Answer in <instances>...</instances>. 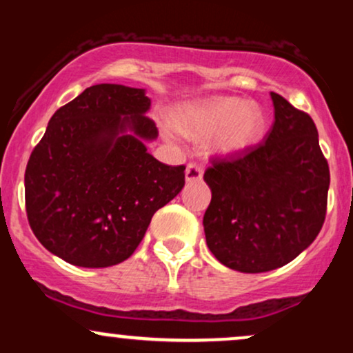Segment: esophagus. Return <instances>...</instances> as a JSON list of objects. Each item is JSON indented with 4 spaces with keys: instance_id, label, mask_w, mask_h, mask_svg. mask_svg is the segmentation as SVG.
Returning <instances> with one entry per match:
<instances>
[{
    "instance_id": "1",
    "label": "esophagus",
    "mask_w": 353,
    "mask_h": 353,
    "mask_svg": "<svg viewBox=\"0 0 353 353\" xmlns=\"http://www.w3.org/2000/svg\"><path fill=\"white\" fill-rule=\"evenodd\" d=\"M202 174H204V169H202V165L197 163H189L188 168H185V179L189 182L201 181Z\"/></svg>"
}]
</instances>
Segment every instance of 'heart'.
I'll return each mask as SVG.
<instances>
[{"mask_svg": "<svg viewBox=\"0 0 353 353\" xmlns=\"http://www.w3.org/2000/svg\"><path fill=\"white\" fill-rule=\"evenodd\" d=\"M176 125L194 137L212 136L214 151L236 154L259 143L265 131V116L259 104L222 96L181 109Z\"/></svg>", "mask_w": 353, "mask_h": 353, "instance_id": "obj_1", "label": "heart"}]
</instances>
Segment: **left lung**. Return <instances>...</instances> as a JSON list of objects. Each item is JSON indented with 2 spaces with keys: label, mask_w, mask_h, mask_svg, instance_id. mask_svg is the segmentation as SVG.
<instances>
[{
  "label": "left lung",
  "mask_w": 353,
  "mask_h": 353,
  "mask_svg": "<svg viewBox=\"0 0 353 353\" xmlns=\"http://www.w3.org/2000/svg\"><path fill=\"white\" fill-rule=\"evenodd\" d=\"M275 121L265 141L210 157L212 199L205 242L221 264L245 274L289 264L322 229L330 171L312 117L270 92Z\"/></svg>",
  "instance_id": "1"
}]
</instances>
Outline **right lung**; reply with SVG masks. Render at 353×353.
Instances as JSON below:
<instances>
[{
  "label": "right lung",
  "mask_w": 353,
  "mask_h": 353,
  "mask_svg": "<svg viewBox=\"0 0 353 353\" xmlns=\"http://www.w3.org/2000/svg\"><path fill=\"white\" fill-rule=\"evenodd\" d=\"M149 106L144 89L96 84L52 114L24 172L28 222L51 254L89 269L119 264L184 188L185 165L143 144L157 136Z\"/></svg>",
  "instance_id": "add662e5"
}]
</instances>
